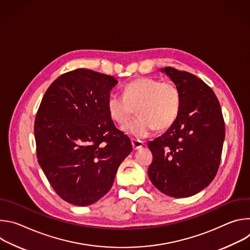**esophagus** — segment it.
I'll use <instances>...</instances> for the list:
<instances>
[{
    "label": "esophagus",
    "instance_id": "1",
    "mask_svg": "<svg viewBox=\"0 0 250 250\" xmlns=\"http://www.w3.org/2000/svg\"><path fill=\"white\" fill-rule=\"evenodd\" d=\"M131 145H132V147H133V149L135 150V149H138V148L142 147V146L145 145V142H144V141H141V140L131 139Z\"/></svg>",
    "mask_w": 250,
    "mask_h": 250
}]
</instances>
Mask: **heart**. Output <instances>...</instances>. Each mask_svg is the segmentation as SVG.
<instances>
[{
    "mask_svg": "<svg viewBox=\"0 0 250 250\" xmlns=\"http://www.w3.org/2000/svg\"><path fill=\"white\" fill-rule=\"evenodd\" d=\"M181 93L171 81L142 77L126 84L123 96L111 94L106 102L111 119L125 125L136 114L139 118L124 129L137 137H146L153 129H168L181 110Z\"/></svg>",
    "mask_w": 250,
    "mask_h": 250,
    "instance_id": "heart-1",
    "label": "heart"
}]
</instances>
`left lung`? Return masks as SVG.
Segmentation results:
<instances>
[{"label":"left lung","mask_w":250,"mask_h":250,"mask_svg":"<svg viewBox=\"0 0 250 250\" xmlns=\"http://www.w3.org/2000/svg\"><path fill=\"white\" fill-rule=\"evenodd\" d=\"M162 71L180 90L181 110L173 125L147 144L153 155L148 176L160 192L184 198L202 191L215 178L225 121L216 94L203 80L174 67Z\"/></svg>","instance_id":"left-lung-1"}]
</instances>
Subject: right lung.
Instances as JSON below:
<instances>
[{
	"label": "right lung",
	"instance_id": "1",
	"mask_svg": "<svg viewBox=\"0 0 250 250\" xmlns=\"http://www.w3.org/2000/svg\"><path fill=\"white\" fill-rule=\"evenodd\" d=\"M117 84L113 76L79 68L54 80L42 100L34 121L37 156L67 203L88 206L100 200L132 150L106 108Z\"/></svg>",
	"mask_w": 250,
	"mask_h": 250
}]
</instances>
